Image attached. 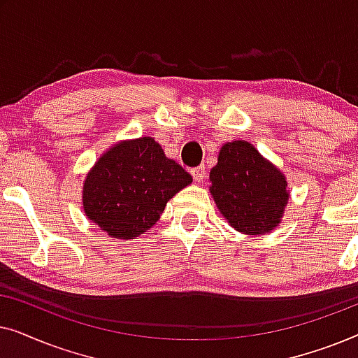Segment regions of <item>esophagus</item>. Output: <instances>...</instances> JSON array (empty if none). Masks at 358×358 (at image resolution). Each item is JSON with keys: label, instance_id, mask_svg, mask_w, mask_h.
I'll return each mask as SVG.
<instances>
[{"label": "esophagus", "instance_id": "34e87169", "mask_svg": "<svg viewBox=\"0 0 358 358\" xmlns=\"http://www.w3.org/2000/svg\"><path fill=\"white\" fill-rule=\"evenodd\" d=\"M190 174L194 176L195 182L202 184V182H203V179H205V166H203V164H200V166H197V168L190 169Z\"/></svg>", "mask_w": 358, "mask_h": 358}]
</instances>
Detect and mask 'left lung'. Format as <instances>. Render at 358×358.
<instances>
[{"mask_svg": "<svg viewBox=\"0 0 358 358\" xmlns=\"http://www.w3.org/2000/svg\"><path fill=\"white\" fill-rule=\"evenodd\" d=\"M208 179L218 212L236 231L261 236L280 224L290 199L287 178L249 141L224 143Z\"/></svg>", "mask_w": 358, "mask_h": 358, "instance_id": "1", "label": "left lung"}]
</instances>
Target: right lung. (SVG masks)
I'll return each instance as SVG.
<instances>
[{"label":"right lung","instance_id":"add662e5","mask_svg":"<svg viewBox=\"0 0 358 358\" xmlns=\"http://www.w3.org/2000/svg\"><path fill=\"white\" fill-rule=\"evenodd\" d=\"M192 176L151 136L107 148L83 180V210L107 236L135 239L158 222Z\"/></svg>","mask_w":358,"mask_h":358}]
</instances>
